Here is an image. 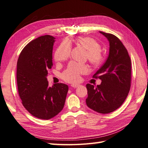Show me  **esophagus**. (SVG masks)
<instances>
[{
  "mask_svg": "<svg viewBox=\"0 0 148 148\" xmlns=\"http://www.w3.org/2000/svg\"><path fill=\"white\" fill-rule=\"evenodd\" d=\"M79 86H80L79 84H72V85H71V87H73V88H77V87H79Z\"/></svg>",
  "mask_w": 148,
  "mask_h": 148,
  "instance_id": "obj_1",
  "label": "esophagus"
}]
</instances>
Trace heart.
I'll return each mask as SVG.
<instances>
[{
    "label": "heart",
    "mask_w": 148,
    "mask_h": 148,
    "mask_svg": "<svg viewBox=\"0 0 148 148\" xmlns=\"http://www.w3.org/2000/svg\"><path fill=\"white\" fill-rule=\"evenodd\" d=\"M77 44L86 49L85 58L94 66L100 65L104 60V55L100 47V44L96 39L90 37H84L78 38ZM71 47L66 40L62 42L57 48L54 53V60L57 63H61L66 61L70 56ZM89 68L87 64L71 62L67 68L63 72L61 77L68 83H76L80 79V75L87 73Z\"/></svg>",
    "instance_id": "1"
}]
</instances>
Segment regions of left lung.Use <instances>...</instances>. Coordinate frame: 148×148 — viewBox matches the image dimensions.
I'll use <instances>...</instances> for the list:
<instances>
[{
    "label": "left lung",
    "instance_id": "1",
    "mask_svg": "<svg viewBox=\"0 0 148 148\" xmlns=\"http://www.w3.org/2000/svg\"><path fill=\"white\" fill-rule=\"evenodd\" d=\"M110 42L109 56L104 64L93 75L102 80L96 87L86 85L87 106L99 113L117 110L129 94L131 85V60L120 39L113 34L100 32Z\"/></svg>",
    "mask_w": 148,
    "mask_h": 148
}]
</instances>
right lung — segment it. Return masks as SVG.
<instances>
[{
    "label": "right lung",
    "mask_w": 148,
    "mask_h": 148,
    "mask_svg": "<svg viewBox=\"0 0 148 148\" xmlns=\"http://www.w3.org/2000/svg\"><path fill=\"white\" fill-rule=\"evenodd\" d=\"M55 38L44 35L26 45L17 62L16 79L22 104L35 117L49 120L63 110L68 91L67 85L58 83L52 87L47 80L52 68Z\"/></svg>",
    "instance_id": "right-lung-1"
}]
</instances>
